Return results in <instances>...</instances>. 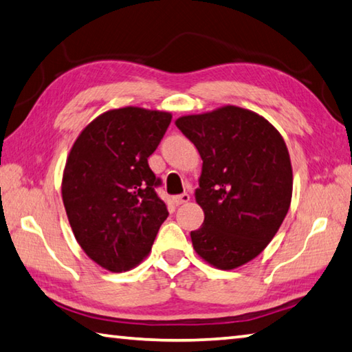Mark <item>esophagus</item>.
<instances>
[{
	"label": "esophagus",
	"instance_id": "obj_1",
	"mask_svg": "<svg viewBox=\"0 0 352 352\" xmlns=\"http://www.w3.org/2000/svg\"><path fill=\"white\" fill-rule=\"evenodd\" d=\"M189 200H190L189 194H182V195L172 197V201H174L175 206H180V204H186Z\"/></svg>",
	"mask_w": 352,
	"mask_h": 352
}]
</instances>
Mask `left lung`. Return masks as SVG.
Instances as JSON below:
<instances>
[{
	"label": "left lung",
	"instance_id": "left-lung-1",
	"mask_svg": "<svg viewBox=\"0 0 352 352\" xmlns=\"http://www.w3.org/2000/svg\"><path fill=\"white\" fill-rule=\"evenodd\" d=\"M175 124L203 160L195 201L204 212L190 232L195 252L217 270L254 260L282 226L292 198V166L280 132L239 106L183 115Z\"/></svg>",
	"mask_w": 352,
	"mask_h": 352
}]
</instances>
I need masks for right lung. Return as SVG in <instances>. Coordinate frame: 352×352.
I'll return each mask as SVG.
<instances>
[{"instance_id":"1","label":"right lung","mask_w":352,"mask_h":352,"mask_svg":"<svg viewBox=\"0 0 352 352\" xmlns=\"http://www.w3.org/2000/svg\"><path fill=\"white\" fill-rule=\"evenodd\" d=\"M172 113L124 106L94 118L76 137L61 180V195L76 241L111 272L148 257L166 204L148 158L162 142Z\"/></svg>"}]
</instances>
